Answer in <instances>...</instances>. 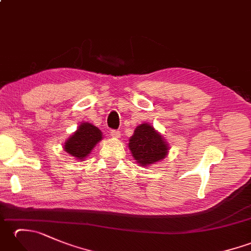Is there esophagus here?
Masks as SVG:
<instances>
[{
	"mask_svg": "<svg viewBox=\"0 0 251 251\" xmlns=\"http://www.w3.org/2000/svg\"><path fill=\"white\" fill-rule=\"evenodd\" d=\"M111 136L115 138V139H119V138H121V132L119 130H111Z\"/></svg>",
	"mask_w": 251,
	"mask_h": 251,
	"instance_id": "obj_1",
	"label": "esophagus"
}]
</instances>
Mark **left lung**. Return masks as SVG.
I'll list each match as a JSON object with an SVG mask.
<instances>
[{
    "label": "left lung",
    "mask_w": 251,
    "mask_h": 251,
    "mask_svg": "<svg viewBox=\"0 0 251 251\" xmlns=\"http://www.w3.org/2000/svg\"><path fill=\"white\" fill-rule=\"evenodd\" d=\"M128 148L136 162L146 167L162 161L169 150L162 135L148 123L137 126L129 139Z\"/></svg>",
    "instance_id": "left-lung-1"
}]
</instances>
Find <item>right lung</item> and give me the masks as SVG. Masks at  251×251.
<instances>
[{
  "mask_svg": "<svg viewBox=\"0 0 251 251\" xmlns=\"http://www.w3.org/2000/svg\"><path fill=\"white\" fill-rule=\"evenodd\" d=\"M102 139V132L98 127L90 123H82L76 131L66 141L63 149L65 151L75 157V159L84 161L94 147Z\"/></svg>",
  "mask_w": 251,
  "mask_h": 251,
  "instance_id": "1",
  "label": "right lung"
}]
</instances>
